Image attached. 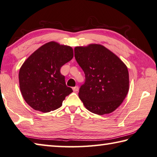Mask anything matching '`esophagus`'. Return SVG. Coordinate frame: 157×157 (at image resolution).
<instances>
[{
    "label": "esophagus",
    "mask_w": 157,
    "mask_h": 157,
    "mask_svg": "<svg viewBox=\"0 0 157 157\" xmlns=\"http://www.w3.org/2000/svg\"><path fill=\"white\" fill-rule=\"evenodd\" d=\"M72 89H73V90H74V92H78V86H75V87H74Z\"/></svg>",
    "instance_id": "1"
}]
</instances>
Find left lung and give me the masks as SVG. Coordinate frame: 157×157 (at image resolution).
<instances>
[{
	"label": "left lung",
	"mask_w": 157,
	"mask_h": 157,
	"mask_svg": "<svg viewBox=\"0 0 157 157\" xmlns=\"http://www.w3.org/2000/svg\"><path fill=\"white\" fill-rule=\"evenodd\" d=\"M74 57L86 78L78 92L84 106L98 115L114 111L128 92L126 65L111 51L97 44L76 47Z\"/></svg>",
	"instance_id": "obj_1"
}]
</instances>
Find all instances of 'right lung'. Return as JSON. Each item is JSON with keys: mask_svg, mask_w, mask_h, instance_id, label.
<instances>
[{"mask_svg": "<svg viewBox=\"0 0 157 157\" xmlns=\"http://www.w3.org/2000/svg\"><path fill=\"white\" fill-rule=\"evenodd\" d=\"M70 46L49 42L35 51L19 71L23 97L36 110L49 112L59 108L65 97L73 92L66 86L60 67L72 59Z\"/></svg>", "mask_w": 157, "mask_h": 157, "instance_id": "right-lung-1", "label": "right lung"}]
</instances>
